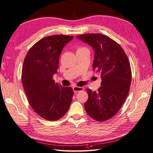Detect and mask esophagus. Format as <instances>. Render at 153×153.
Listing matches in <instances>:
<instances>
[{
	"instance_id": "esophagus-1",
	"label": "esophagus",
	"mask_w": 153,
	"mask_h": 153,
	"mask_svg": "<svg viewBox=\"0 0 153 153\" xmlns=\"http://www.w3.org/2000/svg\"><path fill=\"white\" fill-rule=\"evenodd\" d=\"M73 90L74 93H77V92L82 91L83 90H84V88L82 87L75 86V87H73Z\"/></svg>"
}]
</instances>
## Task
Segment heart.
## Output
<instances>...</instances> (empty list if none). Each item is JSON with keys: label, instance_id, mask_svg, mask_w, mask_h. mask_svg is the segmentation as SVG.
<instances>
[{"label": "heart", "instance_id": "b5f03b06", "mask_svg": "<svg viewBox=\"0 0 153 153\" xmlns=\"http://www.w3.org/2000/svg\"><path fill=\"white\" fill-rule=\"evenodd\" d=\"M79 49H80V48H79Z\"/></svg>", "mask_w": 153, "mask_h": 153}]
</instances>
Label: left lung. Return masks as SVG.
Wrapping results in <instances>:
<instances>
[{
  "label": "left lung",
  "mask_w": 153,
  "mask_h": 153,
  "mask_svg": "<svg viewBox=\"0 0 153 153\" xmlns=\"http://www.w3.org/2000/svg\"><path fill=\"white\" fill-rule=\"evenodd\" d=\"M76 38L93 48L92 68L101 78L98 91L87 89L89 98L85 109L96 121H106L118 112L128 94L131 82L130 64L120 45L108 36L96 33Z\"/></svg>",
  "instance_id": "left-lung-1"
}]
</instances>
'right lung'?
<instances>
[{
	"mask_svg": "<svg viewBox=\"0 0 153 153\" xmlns=\"http://www.w3.org/2000/svg\"><path fill=\"white\" fill-rule=\"evenodd\" d=\"M73 36L53 35L45 37L30 48L22 67V81L29 104L42 118L54 121L68 112L73 91L55 83L60 55Z\"/></svg>",
	"mask_w": 153,
	"mask_h": 153,
	"instance_id": "add662e5",
	"label": "right lung"
}]
</instances>
